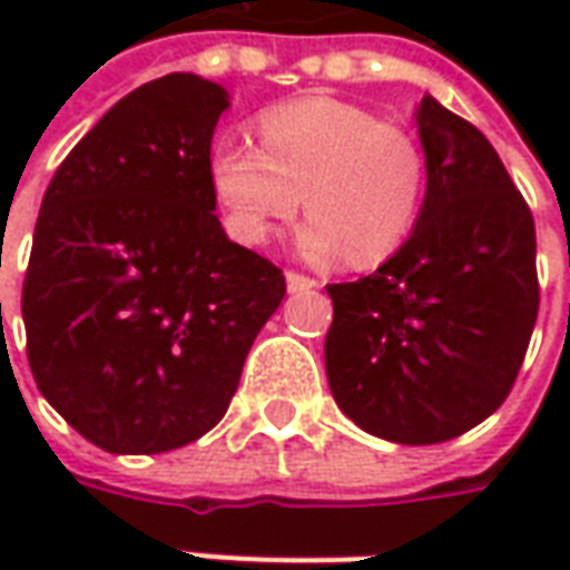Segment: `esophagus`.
Listing matches in <instances>:
<instances>
[{
    "instance_id": "34e87169",
    "label": "esophagus",
    "mask_w": 570,
    "mask_h": 570,
    "mask_svg": "<svg viewBox=\"0 0 570 570\" xmlns=\"http://www.w3.org/2000/svg\"><path fill=\"white\" fill-rule=\"evenodd\" d=\"M317 281L308 277V274H298V272H286V289L289 293H308V289H317Z\"/></svg>"
}]
</instances>
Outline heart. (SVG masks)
<instances>
[{
	"instance_id": "heart-1",
	"label": "heart",
	"mask_w": 570,
	"mask_h": 570,
	"mask_svg": "<svg viewBox=\"0 0 570 570\" xmlns=\"http://www.w3.org/2000/svg\"><path fill=\"white\" fill-rule=\"evenodd\" d=\"M259 146L223 134L210 146V186L232 237L247 247L268 244L302 200L298 225L305 259H387L415 228L428 191V158L400 125L366 106L305 97L265 109Z\"/></svg>"
}]
</instances>
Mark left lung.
Here are the masks:
<instances>
[{
  "label": "left lung",
  "mask_w": 570,
  "mask_h": 570,
  "mask_svg": "<svg viewBox=\"0 0 570 570\" xmlns=\"http://www.w3.org/2000/svg\"><path fill=\"white\" fill-rule=\"evenodd\" d=\"M428 191L379 272L330 284L326 379L357 428L400 445L461 436L501 406L538 321L534 219L482 130L415 109Z\"/></svg>",
  "instance_id": "obj_1"
}]
</instances>
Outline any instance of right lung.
Instances as JSON below:
<instances>
[{
	"label": "right lung",
	"instance_id": "right-lung-1",
	"mask_svg": "<svg viewBox=\"0 0 570 570\" xmlns=\"http://www.w3.org/2000/svg\"><path fill=\"white\" fill-rule=\"evenodd\" d=\"M225 109L216 81H149L45 191L20 298L27 357L45 400L104 452H170L216 428L286 293L281 268L213 213Z\"/></svg>",
	"mask_w": 570,
	"mask_h": 570
}]
</instances>
